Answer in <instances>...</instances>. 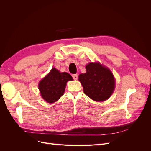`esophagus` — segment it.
<instances>
[{"mask_svg": "<svg viewBox=\"0 0 151 151\" xmlns=\"http://www.w3.org/2000/svg\"><path fill=\"white\" fill-rule=\"evenodd\" d=\"M72 76L73 77V79H75V80H77V78H78V75H77V74H72Z\"/></svg>", "mask_w": 151, "mask_h": 151, "instance_id": "1", "label": "esophagus"}]
</instances>
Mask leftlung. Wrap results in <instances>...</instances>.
I'll list each match as a JSON object with an SVG mask.
<instances>
[{
  "mask_svg": "<svg viewBox=\"0 0 151 151\" xmlns=\"http://www.w3.org/2000/svg\"><path fill=\"white\" fill-rule=\"evenodd\" d=\"M86 72L79 76L84 93L96 101H103L111 96L115 88V80L111 70L99 62H90Z\"/></svg>",
  "mask_w": 151,
  "mask_h": 151,
  "instance_id": "8db88e82",
  "label": "left lung"
}]
</instances>
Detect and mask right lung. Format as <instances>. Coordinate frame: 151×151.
<instances>
[{"label": "right lung", "mask_w": 151, "mask_h": 151, "mask_svg": "<svg viewBox=\"0 0 151 151\" xmlns=\"http://www.w3.org/2000/svg\"><path fill=\"white\" fill-rule=\"evenodd\" d=\"M72 80L69 74L61 73L53 67L39 83L38 88L41 96L48 103L55 102L64 93L67 81Z\"/></svg>", "instance_id": "add662e5"}]
</instances>
